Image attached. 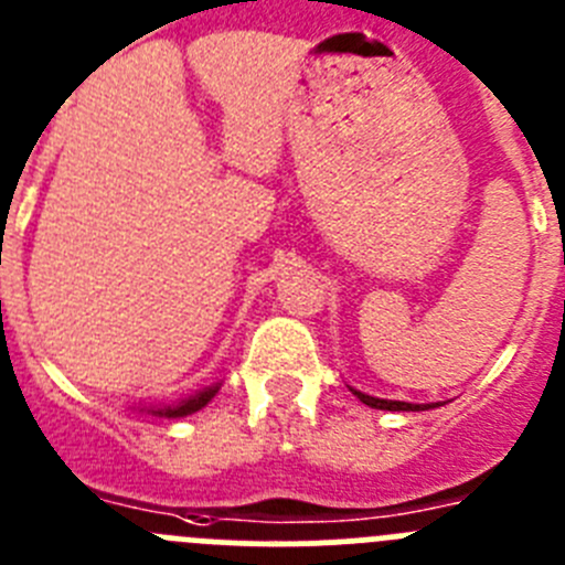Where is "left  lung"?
Returning <instances> with one entry per match:
<instances>
[{
    "instance_id": "left-lung-1",
    "label": "left lung",
    "mask_w": 565,
    "mask_h": 565,
    "mask_svg": "<svg viewBox=\"0 0 565 565\" xmlns=\"http://www.w3.org/2000/svg\"><path fill=\"white\" fill-rule=\"evenodd\" d=\"M350 392H353L355 397H359L361 403H366L370 408H384V412H426V408H434L431 403H406V401H386V397H375V395H366V392L361 390H353L350 386Z\"/></svg>"
}]
</instances>
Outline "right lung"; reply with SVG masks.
I'll list each match as a JSON object with an SVG mask.
<instances>
[{
  "instance_id": "add662e5",
  "label": "right lung",
  "mask_w": 565,
  "mask_h": 565,
  "mask_svg": "<svg viewBox=\"0 0 565 565\" xmlns=\"http://www.w3.org/2000/svg\"><path fill=\"white\" fill-rule=\"evenodd\" d=\"M221 384H210V386H201L199 392L193 395L181 397L175 403H162V406H137L139 412H148L153 417H168V420H175V417H188V414H195L199 408H204L212 397L218 395Z\"/></svg>"
}]
</instances>
